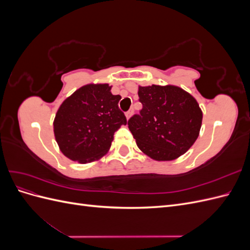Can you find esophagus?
<instances>
[{
  "label": "esophagus",
  "instance_id": "34e87169",
  "mask_svg": "<svg viewBox=\"0 0 250 250\" xmlns=\"http://www.w3.org/2000/svg\"><path fill=\"white\" fill-rule=\"evenodd\" d=\"M132 112H133V110H132V109L128 110V111L126 112V119H127V120H129V119H130V117L132 116Z\"/></svg>",
  "mask_w": 250,
  "mask_h": 250
}]
</instances>
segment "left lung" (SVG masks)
Instances as JSON below:
<instances>
[{
	"label": "left lung",
	"instance_id": "1",
	"mask_svg": "<svg viewBox=\"0 0 250 250\" xmlns=\"http://www.w3.org/2000/svg\"><path fill=\"white\" fill-rule=\"evenodd\" d=\"M143 104L141 116L128 121L143 153L157 162L174 161L185 154L197 140L202 110L197 100L176 85H139Z\"/></svg>",
	"mask_w": 250,
	"mask_h": 250
}]
</instances>
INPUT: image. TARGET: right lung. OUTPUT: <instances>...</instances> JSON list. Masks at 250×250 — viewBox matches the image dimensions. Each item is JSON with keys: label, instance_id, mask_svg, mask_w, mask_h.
Listing matches in <instances>:
<instances>
[{"label": "right lung", "instance_id": "add662e5", "mask_svg": "<svg viewBox=\"0 0 250 250\" xmlns=\"http://www.w3.org/2000/svg\"><path fill=\"white\" fill-rule=\"evenodd\" d=\"M120 95L107 83H89L60 105L53 122L60 151L71 161L93 163L108 152L113 134L127 121L119 109Z\"/></svg>", "mask_w": 250, "mask_h": 250}]
</instances>
